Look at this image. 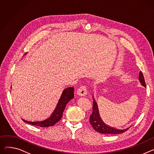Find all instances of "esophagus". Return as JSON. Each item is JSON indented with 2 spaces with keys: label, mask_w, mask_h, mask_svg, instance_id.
<instances>
[{
  "label": "esophagus",
  "mask_w": 154,
  "mask_h": 154,
  "mask_svg": "<svg viewBox=\"0 0 154 154\" xmlns=\"http://www.w3.org/2000/svg\"><path fill=\"white\" fill-rule=\"evenodd\" d=\"M77 94L79 96H85L87 94V87L84 85L81 86L80 88H78Z\"/></svg>",
  "instance_id": "obj_1"
}]
</instances>
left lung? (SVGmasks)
Listing matches in <instances>:
<instances>
[{
  "label": "left lung",
  "mask_w": 154,
  "mask_h": 154,
  "mask_svg": "<svg viewBox=\"0 0 154 154\" xmlns=\"http://www.w3.org/2000/svg\"><path fill=\"white\" fill-rule=\"evenodd\" d=\"M139 79L140 82L142 85L146 87V85L145 82L144 77L141 71L139 72ZM90 123L91 124V126L93 127V128L98 132L101 133V134H121V133H123L125 131H126L130 128L129 127L125 129H118L115 128L110 127L107 125H106L101 118L97 102L95 101L94 99L93 101V111H92L91 115L90 116Z\"/></svg>",
  "instance_id": "1"
}]
</instances>
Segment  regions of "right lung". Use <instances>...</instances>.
I'll list each match as a JSON object with an SVG mask.
<instances>
[{"mask_svg": "<svg viewBox=\"0 0 154 154\" xmlns=\"http://www.w3.org/2000/svg\"><path fill=\"white\" fill-rule=\"evenodd\" d=\"M74 88L73 87H68L64 90L61 97L58 101V103L50 117L42 121L31 122L23 120L26 123L39 126V127H49L54 126L62 118L63 111L68 102L74 97Z\"/></svg>", "mask_w": 154, "mask_h": 154, "instance_id": "add662e5", "label": "right lung"}]
</instances>
